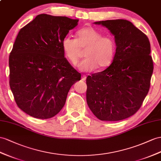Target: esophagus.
I'll list each match as a JSON object with an SVG mask.
<instances>
[{"instance_id": "obj_1", "label": "esophagus", "mask_w": 161, "mask_h": 161, "mask_svg": "<svg viewBox=\"0 0 161 161\" xmlns=\"http://www.w3.org/2000/svg\"><path fill=\"white\" fill-rule=\"evenodd\" d=\"M86 80V76L85 75H81V80L85 81Z\"/></svg>"}]
</instances>
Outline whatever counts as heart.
Instances as JSON below:
<instances>
[{
    "mask_svg": "<svg viewBox=\"0 0 161 161\" xmlns=\"http://www.w3.org/2000/svg\"><path fill=\"white\" fill-rule=\"evenodd\" d=\"M101 32L90 26L77 32V38L66 36L62 41L65 57L70 63L76 65L85 50L86 58L79 64L82 71L103 70L112 64L116 53V45L112 36H102Z\"/></svg>",
    "mask_w": 161,
    "mask_h": 161,
    "instance_id": "b5f03b06",
    "label": "heart"
}]
</instances>
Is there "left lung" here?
I'll return each mask as SVG.
<instances>
[{
    "instance_id": "1",
    "label": "left lung",
    "mask_w": 161,
    "mask_h": 161,
    "mask_svg": "<svg viewBox=\"0 0 161 161\" xmlns=\"http://www.w3.org/2000/svg\"><path fill=\"white\" fill-rule=\"evenodd\" d=\"M114 35L116 53L104 71L86 79V101L97 118L119 121L133 116L149 92L154 70L147 36L130 22L112 19L94 22Z\"/></svg>"
}]
</instances>
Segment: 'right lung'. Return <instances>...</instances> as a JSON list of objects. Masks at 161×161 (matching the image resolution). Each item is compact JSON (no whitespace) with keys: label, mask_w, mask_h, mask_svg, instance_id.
Wrapping results in <instances>:
<instances>
[{"label":"right lung","mask_w":161,"mask_h":161,"mask_svg":"<svg viewBox=\"0 0 161 161\" xmlns=\"http://www.w3.org/2000/svg\"><path fill=\"white\" fill-rule=\"evenodd\" d=\"M77 22L40 14L18 32L9 58V86L18 108L32 117L56 116L71 86L81 79L62 47L63 39Z\"/></svg>","instance_id":"add662e5"}]
</instances>
